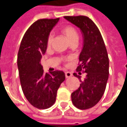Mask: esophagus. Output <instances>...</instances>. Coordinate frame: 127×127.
<instances>
[{"mask_svg":"<svg viewBox=\"0 0 127 127\" xmlns=\"http://www.w3.org/2000/svg\"><path fill=\"white\" fill-rule=\"evenodd\" d=\"M65 75L66 78H69V77H71V76H72V74L70 72H69V71H65Z\"/></svg>","mask_w":127,"mask_h":127,"instance_id":"34e87169","label":"esophagus"}]
</instances>
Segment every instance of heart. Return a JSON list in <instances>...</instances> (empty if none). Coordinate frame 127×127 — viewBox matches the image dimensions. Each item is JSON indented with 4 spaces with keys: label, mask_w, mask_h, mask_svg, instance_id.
<instances>
[{
    "label": "heart",
    "mask_w": 127,
    "mask_h": 127,
    "mask_svg": "<svg viewBox=\"0 0 127 127\" xmlns=\"http://www.w3.org/2000/svg\"><path fill=\"white\" fill-rule=\"evenodd\" d=\"M62 33L64 34V35L66 37V39H68V42L72 40V39H74V38L78 39V33L76 32V31L75 30V29L72 27L66 26L65 27H64L62 29ZM53 35L52 33H51L48 37V46H51V44H52V42H53Z\"/></svg>",
    "instance_id": "obj_1"
}]
</instances>
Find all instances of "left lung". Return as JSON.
<instances>
[{
	"label": "left lung",
	"mask_w": 127,
	"mask_h": 127,
	"mask_svg": "<svg viewBox=\"0 0 127 127\" xmlns=\"http://www.w3.org/2000/svg\"><path fill=\"white\" fill-rule=\"evenodd\" d=\"M64 18L79 28L83 33V48L76 70H82L85 77L74 73L79 79V88L71 94L73 105L80 109L96 105L104 94L109 77V57L98 29L87 16H64Z\"/></svg>",
	"instance_id": "obj_1"
}]
</instances>
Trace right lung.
<instances>
[{"mask_svg":"<svg viewBox=\"0 0 127 127\" xmlns=\"http://www.w3.org/2000/svg\"><path fill=\"white\" fill-rule=\"evenodd\" d=\"M59 18L40 19L31 25L20 43L17 64L22 92L33 107L45 109L56 100L57 92L65 79L63 71L45 73L40 60L47 48L48 37Z\"/></svg>","mask_w":127,"mask_h":127,"instance_id":"1","label":"right lung"}]
</instances>
